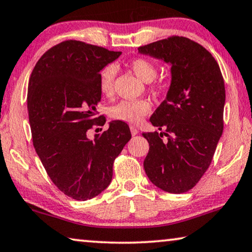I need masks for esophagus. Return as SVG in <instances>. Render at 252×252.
Here are the masks:
<instances>
[{
	"label": "esophagus",
	"mask_w": 252,
	"mask_h": 252,
	"mask_svg": "<svg viewBox=\"0 0 252 252\" xmlns=\"http://www.w3.org/2000/svg\"><path fill=\"white\" fill-rule=\"evenodd\" d=\"M130 131H131V134H132V136H137V134L139 133L138 129L134 126H130Z\"/></svg>",
	"instance_id": "34e87169"
}]
</instances>
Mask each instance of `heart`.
<instances>
[{"label": "heart", "mask_w": 252, "mask_h": 252, "mask_svg": "<svg viewBox=\"0 0 252 252\" xmlns=\"http://www.w3.org/2000/svg\"><path fill=\"white\" fill-rule=\"evenodd\" d=\"M130 70L146 84L152 82L157 76V69L153 62L146 59H136L130 62ZM116 67L107 65L102 70L98 78L100 93L104 96L110 97L114 92V80ZM150 112V104L145 99L122 100L114 105L110 110V116L115 121H121L130 125H138Z\"/></svg>", "instance_id": "1"}]
</instances>
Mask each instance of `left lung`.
I'll return each mask as SVG.
<instances>
[{
    "label": "left lung",
    "instance_id": "left-lung-1",
    "mask_svg": "<svg viewBox=\"0 0 252 252\" xmlns=\"http://www.w3.org/2000/svg\"><path fill=\"white\" fill-rule=\"evenodd\" d=\"M138 52L171 65L166 97L150 118L164 131L142 133L149 144L145 172L166 192H187L207 171L223 133L222 72L206 48L186 37L158 40Z\"/></svg>",
    "mask_w": 252,
    "mask_h": 252
}]
</instances>
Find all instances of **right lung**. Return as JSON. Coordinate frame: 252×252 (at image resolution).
Listing matches in <instances>:
<instances>
[{"label":"right lung","mask_w":252,"mask_h":252,"mask_svg":"<svg viewBox=\"0 0 252 252\" xmlns=\"http://www.w3.org/2000/svg\"><path fill=\"white\" fill-rule=\"evenodd\" d=\"M121 52L65 40L50 48L33 67L27 107L33 147L54 185L76 200H88L110 186L114 159L131 139L129 126L108 123L89 139L102 98L99 73Z\"/></svg>","instance_id":"1"}]
</instances>
